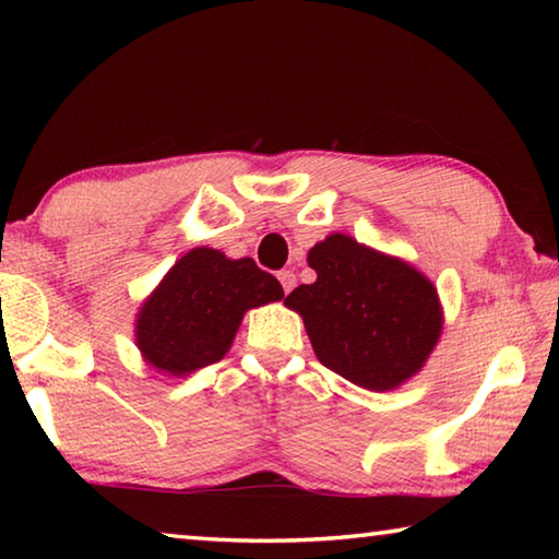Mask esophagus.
<instances>
[{
  "label": "esophagus",
  "mask_w": 559,
  "mask_h": 559,
  "mask_svg": "<svg viewBox=\"0 0 559 559\" xmlns=\"http://www.w3.org/2000/svg\"><path fill=\"white\" fill-rule=\"evenodd\" d=\"M278 281H281V286H283V290H286V293H290L293 288H296V273H293V271H281L278 273Z\"/></svg>",
  "instance_id": "obj_1"
}]
</instances>
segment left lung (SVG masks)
Here are the masks:
<instances>
[{
  "label": "left lung",
  "mask_w": 559,
  "mask_h": 559,
  "mask_svg": "<svg viewBox=\"0 0 559 559\" xmlns=\"http://www.w3.org/2000/svg\"><path fill=\"white\" fill-rule=\"evenodd\" d=\"M316 283L283 300L316 357L362 390L390 392L421 372L443 330L433 283L409 261L330 234L308 251Z\"/></svg>",
  "instance_id": "left-lung-1"
}]
</instances>
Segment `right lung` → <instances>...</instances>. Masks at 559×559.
Masks as SVG:
<instances>
[{
	"instance_id": "1",
	"label": "right lung",
	"mask_w": 559,
	"mask_h": 559,
	"mask_svg": "<svg viewBox=\"0 0 559 559\" xmlns=\"http://www.w3.org/2000/svg\"><path fill=\"white\" fill-rule=\"evenodd\" d=\"M283 298L281 283L253 259H229L197 246L165 273L135 318V345L165 377H187L219 362L243 313Z\"/></svg>"
}]
</instances>
